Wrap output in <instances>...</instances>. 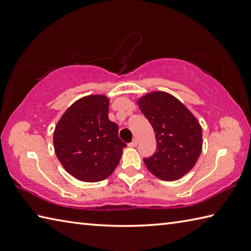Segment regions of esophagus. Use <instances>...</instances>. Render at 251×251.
<instances>
[{
	"label": "esophagus",
	"instance_id": "obj_1",
	"mask_svg": "<svg viewBox=\"0 0 251 251\" xmlns=\"http://www.w3.org/2000/svg\"><path fill=\"white\" fill-rule=\"evenodd\" d=\"M137 144H138L137 139H133V141H131V142L128 144V146H129V147H136V146H137Z\"/></svg>",
	"mask_w": 251,
	"mask_h": 251
}]
</instances>
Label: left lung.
<instances>
[{
	"mask_svg": "<svg viewBox=\"0 0 251 251\" xmlns=\"http://www.w3.org/2000/svg\"><path fill=\"white\" fill-rule=\"evenodd\" d=\"M137 103L154 128L157 144L156 151L144 158V163L159 179H179L192 171L201 152V125L186 106L168 93H150Z\"/></svg>",
	"mask_w": 251,
	"mask_h": 251,
	"instance_id": "obj_1",
	"label": "left lung"
}]
</instances>
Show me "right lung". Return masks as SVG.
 Instances as JSON below:
<instances>
[{"label":"right lung","instance_id":"1","mask_svg":"<svg viewBox=\"0 0 251 251\" xmlns=\"http://www.w3.org/2000/svg\"><path fill=\"white\" fill-rule=\"evenodd\" d=\"M104 95L83 97L63 114L54 131V150L63 167L78 180H104L117 167L126 144L108 120Z\"/></svg>","mask_w":251,"mask_h":251}]
</instances>
